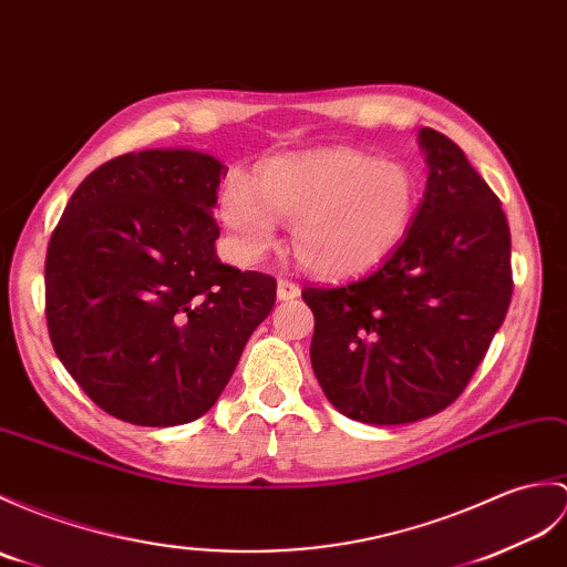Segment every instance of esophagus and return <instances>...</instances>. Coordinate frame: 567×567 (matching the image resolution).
I'll return each instance as SVG.
<instances>
[{"mask_svg":"<svg viewBox=\"0 0 567 567\" xmlns=\"http://www.w3.org/2000/svg\"><path fill=\"white\" fill-rule=\"evenodd\" d=\"M299 297V285H295L292 280H280L278 282V299L280 301H289Z\"/></svg>","mask_w":567,"mask_h":567,"instance_id":"1","label":"esophagus"}]
</instances>
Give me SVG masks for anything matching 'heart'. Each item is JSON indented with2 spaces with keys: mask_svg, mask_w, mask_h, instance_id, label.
<instances>
[{
  "mask_svg": "<svg viewBox=\"0 0 567 567\" xmlns=\"http://www.w3.org/2000/svg\"><path fill=\"white\" fill-rule=\"evenodd\" d=\"M417 200V178L405 164L326 150L280 156L260 164L248 181H229L217 215L244 260L268 254L278 219H287L301 268L321 278H348L401 244Z\"/></svg>",
  "mask_w": 567,
  "mask_h": 567,
  "instance_id": "1",
  "label": "heart"
}]
</instances>
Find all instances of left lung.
I'll use <instances>...</instances> for the list:
<instances>
[{"mask_svg": "<svg viewBox=\"0 0 567 567\" xmlns=\"http://www.w3.org/2000/svg\"><path fill=\"white\" fill-rule=\"evenodd\" d=\"M417 140L430 174L405 239L360 280L301 289L326 399L370 425L415 423L462 396L512 299L497 195L450 137L423 127Z\"/></svg>", "mask_w": 567, "mask_h": 567, "instance_id": "obj_1", "label": "left lung"}]
</instances>
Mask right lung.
Instances as JSON below:
<instances>
[{
  "label": "right lung",
  "instance_id": "obj_1",
  "mask_svg": "<svg viewBox=\"0 0 567 567\" xmlns=\"http://www.w3.org/2000/svg\"><path fill=\"white\" fill-rule=\"evenodd\" d=\"M227 166L193 150H144L79 183L45 256L48 333L105 413L144 427L215 405L278 282L224 266L213 217Z\"/></svg>",
  "mask_w": 567,
  "mask_h": 567
}]
</instances>
